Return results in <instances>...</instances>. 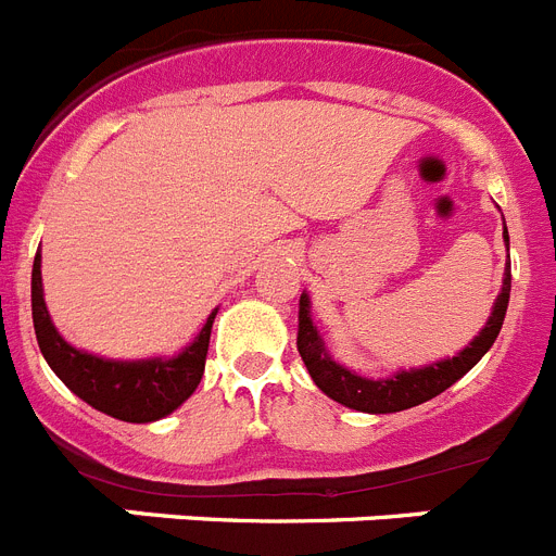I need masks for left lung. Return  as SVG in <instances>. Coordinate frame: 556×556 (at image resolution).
<instances>
[{
  "label": "left lung",
  "instance_id": "left-lung-1",
  "mask_svg": "<svg viewBox=\"0 0 556 556\" xmlns=\"http://www.w3.org/2000/svg\"><path fill=\"white\" fill-rule=\"evenodd\" d=\"M504 242L509 244L507 228H504ZM509 287H513V275H509L507 264L504 287H501V294L495 298L493 317L488 320V326L481 328L479 337H476L459 356L445 358V362H437V365L429 367H420V370H401L392 378H378V381H372V378H362L356 376V372L348 370V367L337 365V362L326 353L320 333L314 328L312 314H308L306 294H301L298 351H301L303 365H306L308 376L314 378V384L320 387L328 397H333L337 404L351 406V409L356 412H370V415L412 409V406L431 401V397H437L440 392L448 390L454 381H459V378L490 351V345H493L495 337H498L501 326H504V314H507L509 303Z\"/></svg>",
  "mask_w": 556,
  "mask_h": 556
}]
</instances>
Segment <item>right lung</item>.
Returning a JSON list of instances; mask_svg holds the SVG:
<instances>
[{
    "label": "right lung",
    "instance_id": "add662e5",
    "mask_svg": "<svg viewBox=\"0 0 556 556\" xmlns=\"http://www.w3.org/2000/svg\"><path fill=\"white\" fill-rule=\"evenodd\" d=\"M217 312H211L200 337L175 358H147V362H111L72 348L49 320L41 289V253L33 262V326L38 348L63 384L83 397L88 406L125 424H152L178 409L198 390L208 356L211 326Z\"/></svg>",
    "mask_w": 556,
    "mask_h": 556
}]
</instances>
